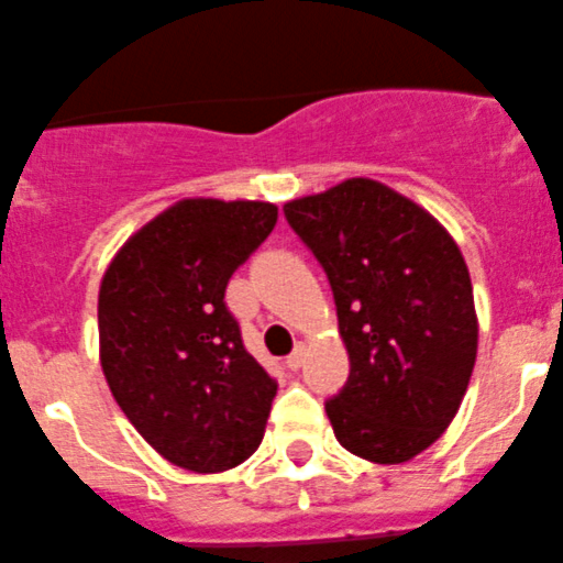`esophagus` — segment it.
I'll return each instance as SVG.
<instances>
[{"instance_id": "obj_1", "label": "esophagus", "mask_w": 563, "mask_h": 563, "mask_svg": "<svg viewBox=\"0 0 563 563\" xmlns=\"http://www.w3.org/2000/svg\"><path fill=\"white\" fill-rule=\"evenodd\" d=\"M306 355H308V346H306V344H297V350H294V353L288 355V358H286V366H288V369L297 372L299 366L306 364Z\"/></svg>"}]
</instances>
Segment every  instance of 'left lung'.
Returning <instances> with one entry per match:
<instances>
[{"label": "left lung", "mask_w": 563, "mask_h": 563, "mask_svg": "<svg viewBox=\"0 0 563 563\" xmlns=\"http://www.w3.org/2000/svg\"><path fill=\"white\" fill-rule=\"evenodd\" d=\"M283 210L328 272L350 355V380L324 406L335 439L372 464H406L450 428L475 369L464 255L433 213L369 177Z\"/></svg>", "instance_id": "1"}]
</instances>
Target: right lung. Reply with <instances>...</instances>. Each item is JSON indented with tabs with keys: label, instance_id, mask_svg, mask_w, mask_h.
<instances>
[{
	"label": "right lung",
	"instance_id": "add662e5",
	"mask_svg": "<svg viewBox=\"0 0 563 563\" xmlns=\"http://www.w3.org/2000/svg\"><path fill=\"white\" fill-rule=\"evenodd\" d=\"M277 205L188 197L110 257L99 283V364L157 455L213 475L264 439L277 383L224 306L230 275L275 230Z\"/></svg>",
	"mask_w": 563,
	"mask_h": 563
}]
</instances>
